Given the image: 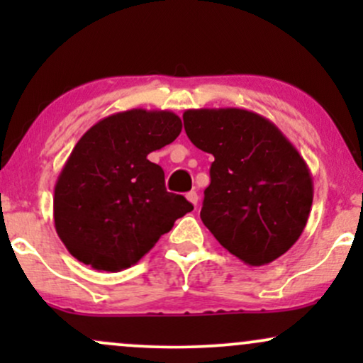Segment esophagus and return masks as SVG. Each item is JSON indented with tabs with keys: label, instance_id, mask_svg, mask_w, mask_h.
Listing matches in <instances>:
<instances>
[{
	"label": "esophagus",
	"instance_id": "34e87169",
	"mask_svg": "<svg viewBox=\"0 0 363 363\" xmlns=\"http://www.w3.org/2000/svg\"><path fill=\"white\" fill-rule=\"evenodd\" d=\"M186 198L189 199V201L193 203L194 206H198V199H199V196H198V193H196V191H189V193L186 194Z\"/></svg>",
	"mask_w": 363,
	"mask_h": 363
}]
</instances>
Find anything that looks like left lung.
Masks as SVG:
<instances>
[{"label":"left lung","mask_w":363,"mask_h":363,"mask_svg":"<svg viewBox=\"0 0 363 363\" xmlns=\"http://www.w3.org/2000/svg\"><path fill=\"white\" fill-rule=\"evenodd\" d=\"M187 138L215 157L201 220L215 239L249 266L285 254L306 228L312 177L297 148L272 121L235 109H189Z\"/></svg>","instance_id":"8db88e82"}]
</instances>
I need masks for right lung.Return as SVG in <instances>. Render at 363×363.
I'll use <instances>...</instances> for the list:
<instances>
[{
	"mask_svg": "<svg viewBox=\"0 0 363 363\" xmlns=\"http://www.w3.org/2000/svg\"><path fill=\"white\" fill-rule=\"evenodd\" d=\"M181 129L174 112L131 109L78 140L54 187V227L73 257L99 272L126 269L193 210L148 160Z\"/></svg>",
	"mask_w": 363,
	"mask_h": 363,
	"instance_id": "obj_1",
	"label": "right lung"
}]
</instances>
